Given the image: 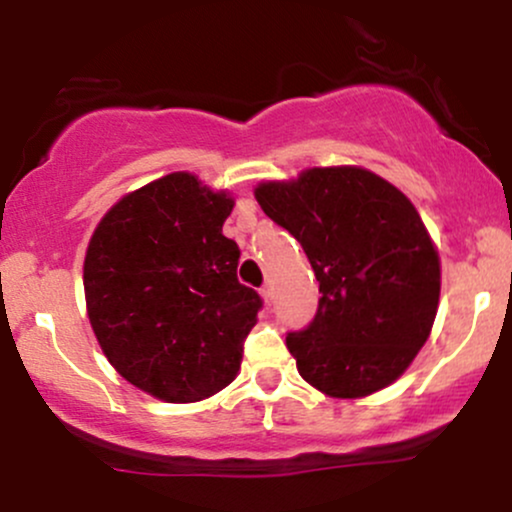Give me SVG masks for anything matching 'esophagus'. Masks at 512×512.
<instances>
[{
  "mask_svg": "<svg viewBox=\"0 0 512 512\" xmlns=\"http://www.w3.org/2000/svg\"><path fill=\"white\" fill-rule=\"evenodd\" d=\"M260 296L264 298V303H272V296H274L272 286H269V284H264V286H262V289H260Z\"/></svg>",
  "mask_w": 512,
  "mask_h": 512,
  "instance_id": "obj_1",
  "label": "esophagus"
}]
</instances>
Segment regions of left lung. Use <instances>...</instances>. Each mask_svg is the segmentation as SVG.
Wrapping results in <instances>:
<instances>
[{"label":"left lung","instance_id":"obj_1","mask_svg":"<svg viewBox=\"0 0 512 512\" xmlns=\"http://www.w3.org/2000/svg\"><path fill=\"white\" fill-rule=\"evenodd\" d=\"M255 197L320 281L313 322L286 334L305 383L332 397L395 383L426 344L440 296L438 252L414 204L351 166L264 182Z\"/></svg>","mask_w":512,"mask_h":512}]
</instances>
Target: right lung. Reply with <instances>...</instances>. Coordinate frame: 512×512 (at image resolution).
I'll use <instances>...</instances> for the list:
<instances>
[{"label": "right lung", "mask_w": 512, "mask_h": 512, "mask_svg": "<svg viewBox=\"0 0 512 512\" xmlns=\"http://www.w3.org/2000/svg\"><path fill=\"white\" fill-rule=\"evenodd\" d=\"M231 209L226 192L170 173L122 197L88 243L98 344L127 383L166 402H199L231 383L262 308L238 281V243L221 233Z\"/></svg>", "instance_id": "1"}]
</instances>
